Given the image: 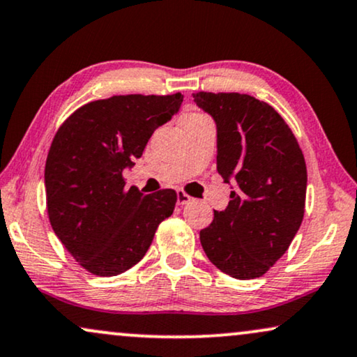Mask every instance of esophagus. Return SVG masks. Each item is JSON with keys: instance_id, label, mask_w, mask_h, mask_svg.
I'll use <instances>...</instances> for the list:
<instances>
[{"instance_id": "1", "label": "esophagus", "mask_w": 357, "mask_h": 357, "mask_svg": "<svg viewBox=\"0 0 357 357\" xmlns=\"http://www.w3.org/2000/svg\"><path fill=\"white\" fill-rule=\"evenodd\" d=\"M176 196H178V204L179 206H184V204H188V202L192 201V197L189 196V194L184 192V191H178V194H176Z\"/></svg>"}]
</instances>
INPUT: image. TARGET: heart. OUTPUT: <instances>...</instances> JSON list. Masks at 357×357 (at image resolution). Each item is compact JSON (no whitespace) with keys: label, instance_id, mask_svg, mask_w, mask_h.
Wrapping results in <instances>:
<instances>
[{"label":"heart","instance_id":"1","mask_svg":"<svg viewBox=\"0 0 357 357\" xmlns=\"http://www.w3.org/2000/svg\"><path fill=\"white\" fill-rule=\"evenodd\" d=\"M191 115H199V114H191Z\"/></svg>","mask_w":357,"mask_h":357}]
</instances>
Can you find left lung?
<instances>
[{"label": "left lung", "instance_id": "1", "mask_svg": "<svg viewBox=\"0 0 357 357\" xmlns=\"http://www.w3.org/2000/svg\"><path fill=\"white\" fill-rule=\"evenodd\" d=\"M218 128V171L231 201L199 234L207 259L238 280L261 277L285 254L305 214L306 165L290 126L247 93H192Z\"/></svg>", "mask_w": 357, "mask_h": 357}]
</instances>
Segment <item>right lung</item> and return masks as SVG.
Instances as JSON below:
<instances>
[{
    "mask_svg": "<svg viewBox=\"0 0 357 357\" xmlns=\"http://www.w3.org/2000/svg\"><path fill=\"white\" fill-rule=\"evenodd\" d=\"M181 103V93L114 96L77 108L57 130L44 169L49 220L90 273L115 277L132 268L173 214L176 191L143 196L126 188L123 171Z\"/></svg>",
    "mask_w": 357,
    "mask_h": 357,
    "instance_id": "1",
    "label": "right lung"
}]
</instances>
